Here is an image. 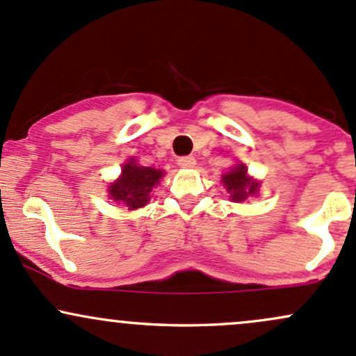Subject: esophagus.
I'll list each match as a JSON object with an SVG mask.
<instances>
[{"mask_svg":"<svg viewBox=\"0 0 356 356\" xmlns=\"http://www.w3.org/2000/svg\"><path fill=\"white\" fill-rule=\"evenodd\" d=\"M177 165L181 167V169H193V167L196 165V159H194V157H181L177 160Z\"/></svg>","mask_w":356,"mask_h":356,"instance_id":"1","label":"esophagus"}]
</instances>
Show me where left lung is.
<instances>
[{
    "label": "left lung",
    "mask_w": 356,
    "mask_h": 356,
    "mask_svg": "<svg viewBox=\"0 0 356 356\" xmlns=\"http://www.w3.org/2000/svg\"><path fill=\"white\" fill-rule=\"evenodd\" d=\"M222 184H225L226 191H228L232 201L241 202L247 201L250 196H255L259 193L260 182L253 181L252 177H248L247 167L245 163L238 162L232 167V170L228 174H225L221 177Z\"/></svg>",
    "instance_id": "1"
}]
</instances>
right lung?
<instances>
[{"label":"right lung","instance_id":"right-lung-1","mask_svg":"<svg viewBox=\"0 0 356 356\" xmlns=\"http://www.w3.org/2000/svg\"><path fill=\"white\" fill-rule=\"evenodd\" d=\"M163 177V170L154 167H142L135 159H130L121 169V175L109 184V197L116 204H123L130 211L143 208L152 197V189Z\"/></svg>","mask_w":356,"mask_h":356}]
</instances>
